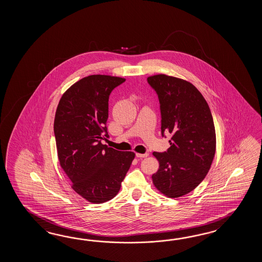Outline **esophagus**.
Segmentation results:
<instances>
[{
	"label": "esophagus",
	"mask_w": 262,
	"mask_h": 262,
	"mask_svg": "<svg viewBox=\"0 0 262 262\" xmlns=\"http://www.w3.org/2000/svg\"><path fill=\"white\" fill-rule=\"evenodd\" d=\"M148 156H149L148 152H145V154H136V156L139 157V158H144V157H147Z\"/></svg>",
	"instance_id": "1"
}]
</instances>
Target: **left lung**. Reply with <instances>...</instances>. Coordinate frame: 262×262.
<instances>
[{
  "label": "left lung",
  "instance_id": "obj_1",
  "mask_svg": "<svg viewBox=\"0 0 262 262\" xmlns=\"http://www.w3.org/2000/svg\"><path fill=\"white\" fill-rule=\"evenodd\" d=\"M158 95L162 137L171 134L167 151H154L159 168L151 178L162 194L179 198L195 189L206 177L215 147L212 112L201 92L182 78L164 74L147 78Z\"/></svg>",
  "mask_w": 262,
  "mask_h": 262
}]
</instances>
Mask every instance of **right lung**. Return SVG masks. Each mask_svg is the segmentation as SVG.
I'll use <instances>...</instances> for the list:
<instances>
[{"instance_id":"1","label":"right lung","mask_w":262,"mask_h":262,"mask_svg":"<svg viewBox=\"0 0 262 262\" xmlns=\"http://www.w3.org/2000/svg\"><path fill=\"white\" fill-rule=\"evenodd\" d=\"M125 78L92 75L73 84L56 110L54 135L61 168L72 188L92 203H103L117 195L135 158L102 144L108 138V98Z\"/></svg>"}]
</instances>
